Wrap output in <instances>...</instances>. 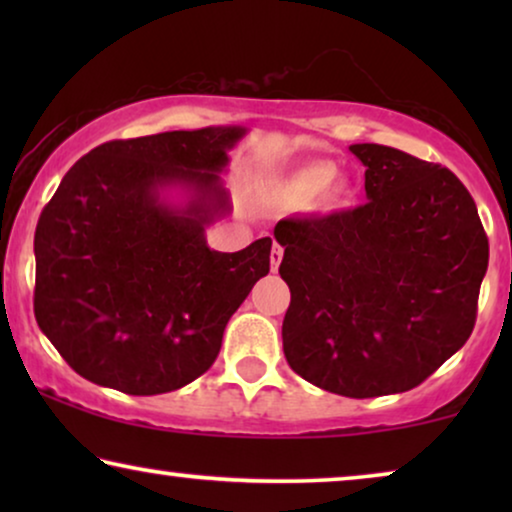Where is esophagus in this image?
Listing matches in <instances>:
<instances>
[{"mask_svg":"<svg viewBox=\"0 0 512 512\" xmlns=\"http://www.w3.org/2000/svg\"><path fill=\"white\" fill-rule=\"evenodd\" d=\"M282 258H284V249L275 242V247H272V254H270V268H272V272L279 270V263H282Z\"/></svg>","mask_w":512,"mask_h":512,"instance_id":"obj_1","label":"esophagus"}]
</instances>
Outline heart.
<instances>
[{
  "mask_svg": "<svg viewBox=\"0 0 512 512\" xmlns=\"http://www.w3.org/2000/svg\"><path fill=\"white\" fill-rule=\"evenodd\" d=\"M335 170L333 163H312L307 167H300L298 172H293L289 179L284 181L282 186L277 188V198L284 202L286 207H305L307 202H312L317 195L326 187L324 192V207L333 209L338 207L347 195V186L342 181H330L335 179Z\"/></svg>",
  "mask_w": 512,
  "mask_h": 512,
  "instance_id": "1",
  "label": "heart"
}]
</instances>
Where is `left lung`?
<instances>
[{"label":"left lung","instance_id":"left-lung-1","mask_svg":"<svg viewBox=\"0 0 512 512\" xmlns=\"http://www.w3.org/2000/svg\"><path fill=\"white\" fill-rule=\"evenodd\" d=\"M349 151L366 167V205L275 226L291 289L284 356L331 394H401L471 335L489 242L447 167L382 144Z\"/></svg>","mask_w":512,"mask_h":512}]
</instances>
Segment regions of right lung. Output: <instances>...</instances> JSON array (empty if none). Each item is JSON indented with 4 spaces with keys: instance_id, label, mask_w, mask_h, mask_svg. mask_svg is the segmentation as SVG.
<instances>
[{
    "instance_id": "1",
    "label": "right lung",
    "mask_w": 512,
    "mask_h": 512,
    "mask_svg": "<svg viewBox=\"0 0 512 512\" xmlns=\"http://www.w3.org/2000/svg\"><path fill=\"white\" fill-rule=\"evenodd\" d=\"M247 135L209 125L116 139L76 160L34 233V317L86 380L130 396L186 387L270 272V237L223 254L205 230L230 214L219 174ZM179 187L185 200L166 193Z\"/></svg>"
}]
</instances>
